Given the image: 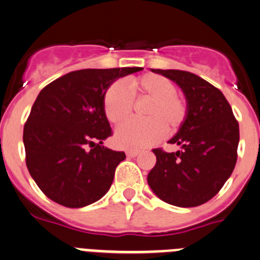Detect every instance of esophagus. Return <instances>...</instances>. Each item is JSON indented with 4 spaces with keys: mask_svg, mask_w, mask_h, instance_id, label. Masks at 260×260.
<instances>
[{
    "mask_svg": "<svg viewBox=\"0 0 260 260\" xmlns=\"http://www.w3.org/2000/svg\"><path fill=\"white\" fill-rule=\"evenodd\" d=\"M138 154H140V152L138 151H132V149H131V151H127L128 157H137Z\"/></svg>",
    "mask_w": 260,
    "mask_h": 260,
    "instance_id": "obj_1",
    "label": "esophagus"
}]
</instances>
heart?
I'll return each mask as SVG.
<instances>
[{"label": "heart", "mask_w": 260, "mask_h": 260, "mask_svg": "<svg viewBox=\"0 0 260 260\" xmlns=\"http://www.w3.org/2000/svg\"><path fill=\"white\" fill-rule=\"evenodd\" d=\"M122 83H113L103 98V111L109 123L119 125L132 115L133 101L149 99L143 109V122H129L118 128L114 143L119 148L142 149L156 143L167 133H175L185 123L187 104L176 93L171 80L158 74H147Z\"/></svg>", "instance_id": "obj_1"}]
</instances>
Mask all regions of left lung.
Masks as SVG:
<instances>
[{
  "label": "left lung",
  "mask_w": 260,
  "mask_h": 260,
  "mask_svg": "<svg viewBox=\"0 0 260 260\" xmlns=\"http://www.w3.org/2000/svg\"><path fill=\"white\" fill-rule=\"evenodd\" d=\"M175 81L187 102V117L169 141L177 152L153 149L156 165L149 187L162 201L180 208L203 205L232 175L238 158L239 124L224 94L203 78L183 70L152 69Z\"/></svg>",
  "instance_id": "8db88e82"
}]
</instances>
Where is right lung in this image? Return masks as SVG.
I'll return each mask as SVG.
<instances>
[{
	"label": "right lung",
	"mask_w": 260,
	"mask_h": 260,
	"mask_svg": "<svg viewBox=\"0 0 260 260\" xmlns=\"http://www.w3.org/2000/svg\"><path fill=\"white\" fill-rule=\"evenodd\" d=\"M141 70H77L39 93L23 127L26 166L52 201L83 208L108 192L125 154L103 146L112 136L103 111L104 94L118 78Z\"/></svg>",
	"instance_id": "obj_1"
}]
</instances>
